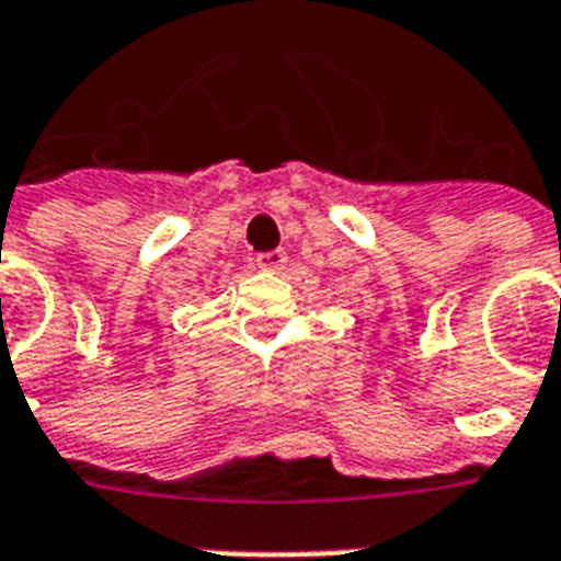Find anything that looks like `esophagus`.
Returning a JSON list of instances; mask_svg holds the SVG:
<instances>
[{
    "mask_svg": "<svg viewBox=\"0 0 561 561\" xmlns=\"http://www.w3.org/2000/svg\"><path fill=\"white\" fill-rule=\"evenodd\" d=\"M285 262H288V255L282 253V250H271V253H262L255 259V264L267 273H279L285 267Z\"/></svg>",
    "mask_w": 561,
    "mask_h": 561,
    "instance_id": "esophagus-1",
    "label": "esophagus"
}]
</instances>
